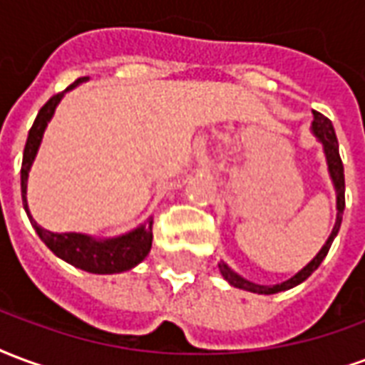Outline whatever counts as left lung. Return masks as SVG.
Returning a JSON list of instances; mask_svg holds the SVG:
<instances>
[{"label": "left lung", "instance_id": "1", "mask_svg": "<svg viewBox=\"0 0 365 365\" xmlns=\"http://www.w3.org/2000/svg\"><path fill=\"white\" fill-rule=\"evenodd\" d=\"M311 134L317 138V142L323 145L324 159H327V169H329V177L332 180V186H334V192H336V222H334V227H332L331 235L327 239V243L321 247V251L313 257L311 262H307L305 267L299 270L297 274H294L289 280L280 282V284H274V286H264V284H255V282L247 280L241 274H237L231 267H227L223 260H220V272L225 280L230 282L233 288L245 289V292H252V294H278V292H286V289H292L295 286H299L302 282H305L309 278L311 274L315 272L319 268V264L323 262V259L327 257V252L331 249L332 241L339 235L340 223H342V214H344V167H342V161H340L339 153V140H336V134H334V128H332V122L323 116L321 113H315L313 110V122H311Z\"/></svg>", "mask_w": 365, "mask_h": 365}]
</instances>
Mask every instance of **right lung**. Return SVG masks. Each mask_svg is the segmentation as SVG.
<instances>
[{"instance_id": "obj_1", "label": "right lung", "mask_w": 365, "mask_h": 365, "mask_svg": "<svg viewBox=\"0 0 365 365\" xmlns=\"http://www.w3.org/2000/svg\"><path fill=\"white\" fill-rule=\"evenodd\" d=\"M83 79H77L76 83H71L66 91L58 93L42 106L41 113L36 114L29 138L25 143V153H23V165H21V194H23V206L29 215V220L33 223V227L38 233V237L44 241L50 251L54 252L58 259L66 260L68 264L76 268H81L85 272L91 274H116L126 272L130 268L138 267L148 255H150L151 241H153V215H150L143 223L134 227L128 233L116 235V237H93L87 233H54L41 227L34 222L31 215L29 204H26V182H29V173L33 167L36 153L41 150L42 138L46 132L48 122L52 120L56 113V106L60 105L63 95L71 89H76L77 85L83 83Z\"/></svg>"}]
</instances>
